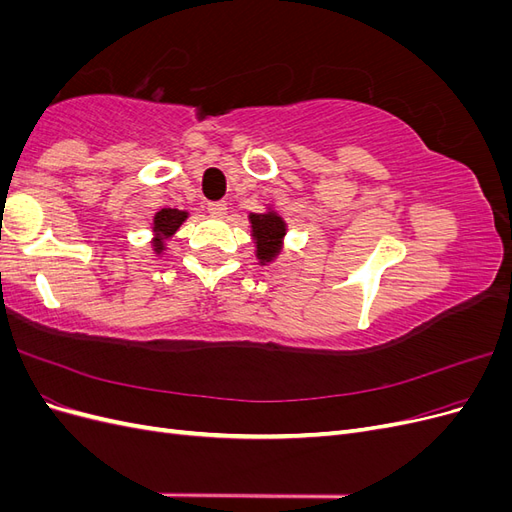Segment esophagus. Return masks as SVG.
I'll use <instances>...</instances> for the list:
<instances>
[{
	"instance_id": "34e87169",
	"label": "esophagus",
	"mask_w": 512,
	"mask_h": 512,
	"mask_svg": "<svg viewBox=\"0 0 512 512\" xmlns=\"http://www.w3.org/2000/svg\"><path fill=\"white\" fill-rule=\"evenodd\" d=\"M207 209H209L211 215H226L228 203H226V200H211V203L207 205Z\"/></svg>"
}]
</instances>
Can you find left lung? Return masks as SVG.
Segmentation results:
<instances>
[{
    "label": "left lung",
    "mask_w": 512,
    "mask_h": 512,
    "mask_svg": "<svg viewBox=\"0 0 512 512\" xmlns=\"http://www.w3.org/2000/svg\"><path fill=\"white\" fill-rule=\"evenodd\" d=\"M252 237L256 239V256L265 265L282 250V239L286 235V224L275 211L252 213Z\"/></svg>",
    "instance_id": "1"
}]
</instances>
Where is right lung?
I'll return each mask as SVG.
<instances>
[{
  "mask_svg": "<svg viewBox=\"0 0 512 512\" xmlns=\"http://www.w3.org/2000/svg\"><path fill=\"white\" fill-rule=\"evenodd\" d=\"M188 218V213L179 209H162L153 218V232H156V239H153V250L158 254L164 250V239L175 235L177 228Z\"/></svg>",
  "mask_w": 512,
  "mask_h": 512,
  "instance_id": "right-lung-1",
  "label": "right lung"
}]
</instances>
